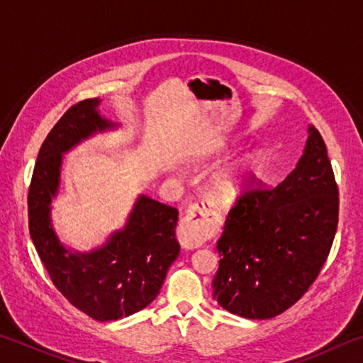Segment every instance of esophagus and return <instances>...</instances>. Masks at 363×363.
Wrapping results in <instances>:
<instances>
[{
  "label": "esophagus",
  "mask_w": 363,
  "mask_h": 363,
  "mask_svg": "<svg viewBox=\"0 0 363 363\" xmlns=\"http://www.w3.org/2000/svg\"><path fill=\"white\" fill-rule=\"evenodd\" d=\"M214 229H216L214 213L205 205V201H200L190 206L186 216L181 219L177 238L184 248H200Z\"/></svg>",
  "instance_id": "esophagus-1"
}]
</instances>
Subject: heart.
I'll use <instances>...</instances> for the list:
<instances>
[{
	"mask_svg": "<svg viewBox=\"0 0 363 363\" xmlns=\"http://www.w3.org/2000/svg\"><path fill=\"white\" fill-rule=\"evenodd\" d=\"M259 169V157L255 153H243L219 173L214 174L210 189L214 199L219 201H230L242 192Z\"/></svg>",
	"mask_w": 363,
	"mask_h": 363,
	"instance_id": "1",
	"label": "heart"
}]
</instances>
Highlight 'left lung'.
Instances as JSON below:
<instances>
[{
  "label": "left lung",
  "mask_w": 363,
  "mask_h": 363,
  "mask_svg": "<svg viewBox=\"0 0 363 363\" xmlns=\"http://www.w3.org/2000/svg\"><path fill=\"white\" fill-rule=\"evenodd\" d=\"M340 199L327 145L309 126L304 153L272 189L238 196L216 248L213 298L245 318H272L314 284L337 227Z\"/></svg>",
  "instance_id": "left-lung-1"
}]
</instances>
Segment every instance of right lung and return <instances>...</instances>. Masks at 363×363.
I'll return each instance as SVG.
<instances>
[{
	"mask_svg": "<svg viewBox=\"0 0 363 363\" xmlns=\"http://www.w3.org/2000/svg\"><path fill=\"white\" fill-rule=\"evenodd\" d=\"M99 102L96 97L72 106L43 143L28 190V230L57 290L86 315L107 322L149 306L181 248L176 240L179 211L145 195H139L126 225L102 247L79 253L60 243L51 201L60 186L64 153L116 126L102 118Z\"/></svg>",
	"mask_w": 363,
	"mask_h": 363,
	"instance_id": "obj_1",
	"label": "right lung"
}]
</instances>
